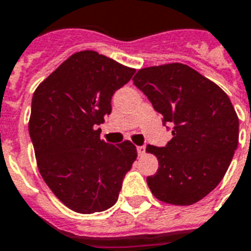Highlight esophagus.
<instances>
[{
  "instance_id": "34e87169",
  "label": "esophagus",
  "mask_w": 251,
  "mask_h": 251,
  "mask_svg": "<svg viewBox=\"0 0 251 251\" xmlns=\"http://www.w3.org/2000/svg\"><path fill=\"white\" fill-rule=\"evenodd\" d=\"M137 151H138V155H139V156H143V155L146 153V147L145 146H138Z\"/></svg>"
}]
</instances>
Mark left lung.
I'll return each instance as SVG.
<instances>
[{"mask_svg":"<svg viewBox=\"0 0 251 251\" xmlns=\"http://www.w3.org/2000/svg\"><path fill=\"white\" fill-rule=\"evenodd\" d=\"M134 84L149 98L163 124L173 126L163 149L149 145L159 169L147 177L155 198L176 206L194 204L226 175L238 146V117L228 95L187 65L138 70Z\"/></svg>","mask_w":251,"mask_h":251,"instance_id":"obj_1","label":"left lung"}]
</instances>
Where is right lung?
Wrapping results in <instances>:
<instances>
[{
	"label": "right lung",
	"instance_id": "1",
	"mask_svg": "<svg viewBox=\"0 0 251 251\" xmlns=\"http://www.w3.org/2000/svg\"><path fill=\"white\" fill-rule=\"evenodd\" d=\"M135 69L95 50L76 52L33 92L28 130L41 177L70 210L94 214L117 202L122 179L137 159L130 141L100 139L112 96Z\"/></svg>",
	"mask_w": 251,
	"mask_h": 251
}]
</instances>
